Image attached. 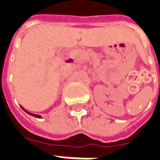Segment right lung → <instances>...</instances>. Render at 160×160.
I'll return each instance as SVG.
<instances>
[{"label": "right lung", "instance_id": "right-lung-1", "mask_svg": "<svg viewBox=\"0 0 160 160\" xmlns=\"http://www.w3.org/2000/svg\"><path fill=\"white\" fill-rule=\"evenodd\" d=\"M23 110H24V111H26V113H28V114H30V115H32V116H33V117H35V118H41V116H39V115H35V114H32V113H29V112H28V111H26V110H25V109H24V108H22Z\"/></svg>", "mask_w": 160, "mask_h": 160}]
</instances>
